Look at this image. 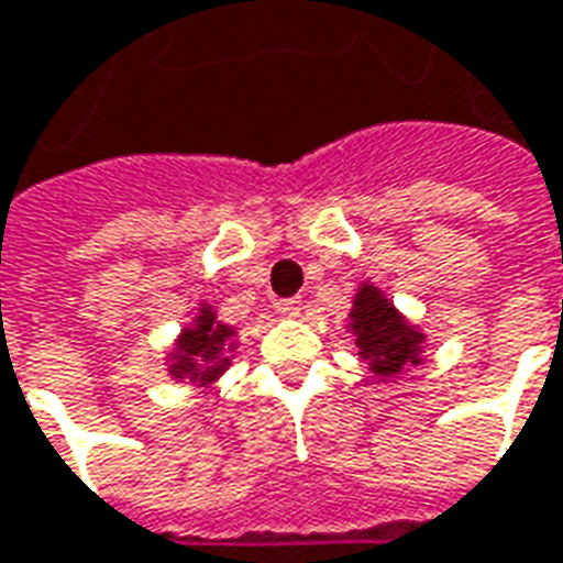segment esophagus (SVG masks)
<instances>
[{
  "label": "esophagus",
  "mask_w": 563,
  "mask_h": 563,
  "mask_svg": "<svg viewBox=\"0 0 563 563\" xmlns=\"http://www.w3.org/2000/svg\"><path fill=\"white\" fill-rule=\"evenodd\" d=\"M301 310H305V305H301L298 298H283V301H277V313L286 319L301 317Z\"/></svg>",
  "instance_id": "34e87169"
}]
</instances>
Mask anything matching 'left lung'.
Here are the masks:
<instances>
[{
    "label": "left lung",
    "instance_id": "obj_1",
    "mask_svg": "<svg viewBox=\"0 0 563 563\" xmlns=\"http://www.w3.org/2000/svg\"><path fill=\"white\" fill-rule=\"evenodd\" d=\"M346 329L353 331L358 358H365L367 371L377 377H398L404 367L422 362L424 331L410 325L374 283H362L355 289Z\"/></svg>",
    "mask_w": 563,
    "mask_h": 563
}]
</instances>
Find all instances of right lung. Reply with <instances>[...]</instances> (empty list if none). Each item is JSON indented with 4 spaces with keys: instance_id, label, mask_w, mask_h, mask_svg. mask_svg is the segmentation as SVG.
Masks as SVG:
<instances>
[{
    "instance_id": "right-lung-1",
    "label": "right lung",
    "mask_w": 563,
    "mask_h": 563,
    "mask_svg": "<svg viewBox=\"0 0 563 563\" xmlns=\"http://www.w3.org/2000/svg\"><path fill=\"white\" fill-rule=\"evenodd\" d=\"M238 331L217 319L213 307L198 305L196 317L180 329L172 353L165 355L168 374L177 383H196V386H213L232 365V353L238 350Z\"/></svg>"
}]
</instances>
